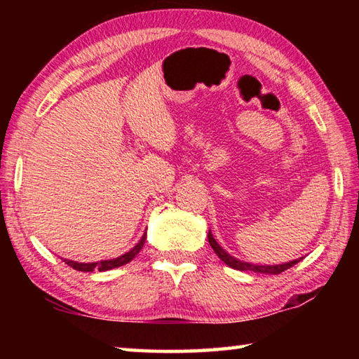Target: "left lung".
I'll return each mask as SVG.
<instances>
[{
	"mask_svg": "<svg viewBox=\"0 0 359 359\" xmlns=\"http://www.w3.org/2000/svg\"><path fill=\"white\" fill-rule=\"evenodd\" d=\"M208 239H209V244L210 247L214 248V252L217 253V257L220 258L224 264H228L229 267H233V269H238V271H253V272H259V274H282L283 271L290 269V267H293L294 264L299 263V259H294V261H290V263H285V264H277V266H258V264H250V263H244V261H239L231 257L226 252L223 250V248L217 244V241L214 239V236L209 231L208 234Z\"/></svg>",
	"mask_w": 359,
	"mask_h": 359,
	"instance_id": "left-lung-1",
	"label": "left lung"
}]
</instances>
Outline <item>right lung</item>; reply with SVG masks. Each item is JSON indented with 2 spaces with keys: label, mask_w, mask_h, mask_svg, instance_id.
Here are the masks:
<instances>
[{
  "label": "right lung",
  "mask_w": 359,
  "mask_h": 359,
  "mask_svg": "<svg viewBox=\"0 0 359 359\" xmlns=\"http://www.w3.org/2000/svg\"><path fill=\"white\" fill-rule=\"evenodd\" d=\"M145 242V234L142 236V239L137 242V245L130 250L128 253L121 255V257L115 258V259H106V261H98V263H77V261H71V259H63L66 264L71 266L72 269L76 271H82V272H92V271H109V269H114V267H120L126 263H130V261L136 257L141 250L142 245Z\"/></svg>",
  "instance_id": "right-lung-1"
}]
</instances>
